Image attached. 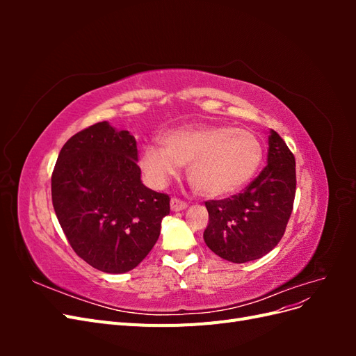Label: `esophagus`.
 <instances>
[{"label":"esophagus","mask_w":356,"mask_h":356,"mask_svg":"<svg viewBox=\"0 0 356 356\" xmlns=\"http://www.w3.org/2000/svg\"><path fill=\"white\" fill-rule=\"evenodd\" d=\"M186 208H187V202L181 200L178 197H172L170 199V209L172 211H182V209H186Z\"/></svg>","instance_id":"obj_1"}]
</instances>
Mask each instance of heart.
<instances>
[{
  "instance_id": "obj_1",
  "label": "heart",
  "mask_w": 356,
  "mask_h": 356,
  "mask_svg": "<svg viewBox=\"0 0 356 356\" xmlns=\"http://www.w3.org/2000/svg\"><path fill=\"white\" fill-rule=\"evenodd\" d=\"M263 160L258 136L232 126L184 127L168 132L163 145L147 144L139 165L154 187L165 186L187 168L191 187L207 197H224L243 188Z\"/></svg>"
}]
</instances>
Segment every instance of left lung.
I'll list each match as a JSON object with an SVG mask.
<instances>
[{
  "label": "left lung",
  "instance_id": "obj_1",
  "mask_svg": "<svg viewBox=\"0 0 356 356\" xmlns=\"http://www.w3.org/2000/svg\"><path fill=\"white\" fill-rule=\"evenodd\" d=\"M296 159L275 131L268 135L267 165L239 195L204 202L203 232L212 252L232 263L258 260L282 239L296 197Z\"/></svg>",
  "mask_w": 356,
  "mask_h": 356
}]
</instances>
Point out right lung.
Returning <instances> with one entry per match:
<instances>
[{
  "instance_id": "1",
  "label": "right lung",
  "mask_w": 356,
  "mask_h": 356,
  "mask_svg": "<svg viewBox=\"0 0 356 356\" xmlns=\"http://www.w3.org/2000/svg\"><path fill=\"white\" fill-rule=\"evenodd\" d=\"M136 139L106 122L71 136L51 174V202L80 258L105 273L132 270L156 245L169 196L147 188Z\"/></svg>"
}]
</instances>
